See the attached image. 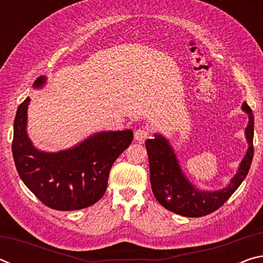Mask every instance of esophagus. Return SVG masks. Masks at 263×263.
Wrapping results in <instances>:
<instances>
[{"instance_id": "obj_1", "label": "esophagus", "mask_w": 263, "mask_h": 263, "mask_svg": "<svg viewBox=\"0 0 263 263\" xmlns=\"http://www.w3.org/2000/svg\"><path fill=\"white\" fill-rule=\"evenodd\" d=\"M151 135V130L147 126H142L135 132V139L139 142H144Z\"/></svg>"}]
</instances>
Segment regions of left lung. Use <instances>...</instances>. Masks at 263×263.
Returning a JSON list of instances; mask_svg holds the SVG:
<instances>
[{"label": "left lung", "instance_id": "obj_1", "mask_svg": "<svg viewBox=\"0 0 263 263\" xmlns=\"http://www.w3.org/2000/svg\"><path fill=\"white\" fill-rule=\"evenodd\" d=\"M242 110L247 112L249 122L246 128L248 151L240 163L237 175L228 188L218 191H198L189 183L177 162L172 146L161 136L146 141L149 162V179L157 201L169 211L185 217H203L219 209L239 188L247 176L254 155V116L249 105L243 102Z\"/></svg>", "mask_w": 263, "mask_h": 263}]
</instances>
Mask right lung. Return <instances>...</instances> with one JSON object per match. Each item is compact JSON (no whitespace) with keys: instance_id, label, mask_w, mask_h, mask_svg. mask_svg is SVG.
Returning <instances> with one entry per match:
<instances>
[{"instance_id":"add662e5","label":"right lung","mask_w":263,"mask_h":263,"mask_svg":"<svg viewBox=\"0 0 263 263\" xmlns=\"http://www.w3.org/2000/svg\"><path fill=\"white\" fill-rule=\"evenodd\" d=\"M46 79L38 78L34 88ZM30 99L20 104L14 122L12 155L24 184L46 206L59 211L80 210L95 204L108 186L110 169L132 142L131 130L101 132L77 147L59 153L35 149L26 135Z\"/></svg>"}]
</instances>
